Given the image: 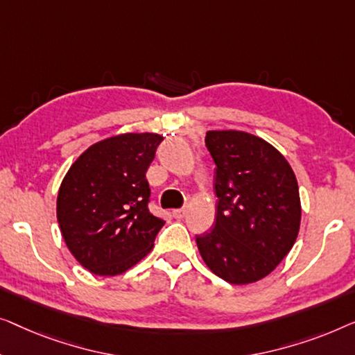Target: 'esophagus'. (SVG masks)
Instances as JSON below:
<instances>
[{
  "label": "esophagus",
  "mask_w": 355,
  "mask_h": 355,
  "mask_svg": "<svg viewBox=\"0 0 355 355\" xmlns=\"http://www.w3.org/2000/svg\"><path fill=\"white\" fill-rule=\"evenodd\" d=\"M184 214H187V209H173L172 216L175 218H183Z\"/></svg>",
  "instance_id": "esophagus-1"
}]
</instances>
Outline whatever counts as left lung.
I'll return each instance as SVG.
<instances>
[{
    "label": "left lung",
    "instance_id": "8db88e82",
    "mask_svg": "<svg viewBox=\"0 0 355 355\" xmlns=\"http://www.w3.org/2000/svg\"><path fill=\"white\" fill-rule=\"evenodd\" d=\"M217 218L198 234L206 266L232 284L256 283L291 251L301 225L297 180L282 153L256 135L211 130Z\"/></svg>",
    "mask_w": 355,
    "mask_h": 355
}]
</instances>
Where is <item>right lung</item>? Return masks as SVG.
Masks as SVG:
<instances>
[{"label": "right lung", "mask_w": 355, "mask_h": 355, "mask_svg": "<svg viewBox=\"0 0 355 355\" xmlns=\"http://www.w3.org/2000/svg\"><path fill=\"white\" fill-rule=\"evenodd\" d=\"M164 137L122 133L80 154L58 193V222L72 256L94 275H121L148 256L166 222L148 209L146 171Z\"/></svg>", "instance_id": "1"}]
</instances>
